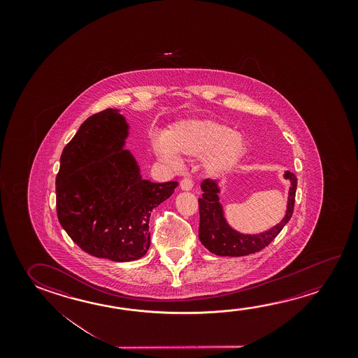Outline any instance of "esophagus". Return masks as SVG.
Returning <instances> with one entry per match:
<instances>
[{
	"label": "esophagus",
	"mask_w": 358,
	"mask_h": 358,
	"mask_svg": "<svg viewBox=\"0 0 358 358\" xmlns=\"http://www.w3.org/2000/svg\"><path fill=\"white\" fill-rule=\"evenodd\" d=\"M181 188L183 191H189L194 188V181L189 177H185L181 181Z\"/></svg>",
	"instance_id": "obj_1"
}]
</instances>
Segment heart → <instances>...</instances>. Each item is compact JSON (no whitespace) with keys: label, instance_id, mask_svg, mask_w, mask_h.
<instances>
[{"label":"heart","instance_id":"b5f03b06","mask_svg":"<svg viewBox=\"0 0 358 358\" xmlns=\"http://www.w3.org/2000/svg\"><path fill=\"white\" fill-rule=\"evenodd\" d=\"M169 142H159V152L176 164L177 152L192 157H205V169L221 175L232 169L246 151L245 136L224 123L216 121H186L171 131Z\"/></svg>","mask_w":358,"mask_h":358}]
</instances>
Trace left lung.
Returning <instances> with one entry per match:
<instances>
[{
    "label": "left lung",
    "instance_id": "1",
    "mask_svg": "<svg viewBox=\"0 0 358 358\" xmlns=\"http://www.w3.org/2000/svg\"><path fill=\"white\" fill-rule=\"evenodd\" d=\"M285 177L291 181L288 192V203L286 216L275 227L262 232L259 235H243L231 229L223 216L222 205L218 202L220 188L217 181L206 178L201 183L203 191L199 199V237L202 245L217 256L240 257L256 253L268 246L277 235L281 232L285 224L291 220L294 208V197L297 188V177L292 172H286Z\"/></svg>",
    "mask_w": 358,
    "mask_h": 358
}]
</instances>
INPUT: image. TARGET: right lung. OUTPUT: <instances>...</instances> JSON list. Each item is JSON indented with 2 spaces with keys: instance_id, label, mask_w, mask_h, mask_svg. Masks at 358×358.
Returning a JSON list of instances; mask_svg holds the SVG:
<instances>
[{
  "instance_id": "right-lung-1",
  "label": "right lung",
  "mask_w": 358,
  "mask_h": 358,
  "mask_svg": "<svg viewBox=\"0 0 358 358\" xmlns=\"http://www.w3.org/2000/svg\"><path fill=\"white\" fill-rule=\"evenodd\" d=\"M127 135L118 110L94 113L66 145L56 177L61 226L85 252L115 262L146 255L151 212L178 185L142 180L134 156L122 150Z\"/></svg>"
}]
</instances>
